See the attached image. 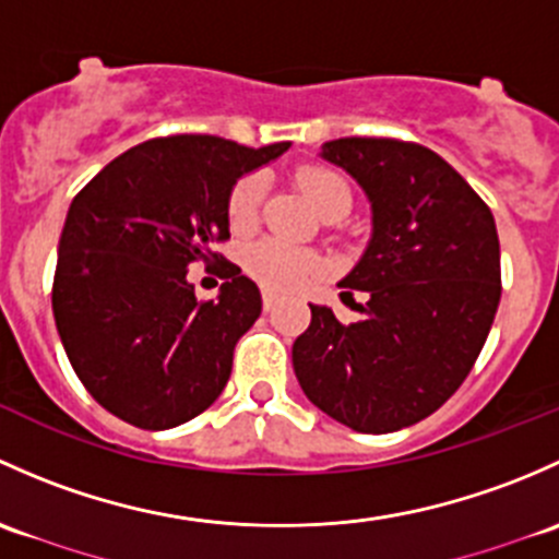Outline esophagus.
Wrapping results in <instances>:
<instances>
[{
  "instance_id": "esophagus-1",
  "label": "esophagus",
  "mask_w": 559,
  "mask_h": 559,
  "mask_svg": "<svg viewBox=\"0 0 559 559\" xmlns=\"http://www.w3.org/2000/svg\"><path fill=\"white\" fill-rule=\"evenodd\" d=\"M274 307H277V296H274L272 290H263V309H266V312H272Z\"/></svg>"
}]
</instances>
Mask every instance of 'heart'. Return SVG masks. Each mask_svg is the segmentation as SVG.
<instances>
[{"instance_id": "heart-1", "label": "heart", "mask_w": 559, "mask_h": 559, "mask_svg": "<svg viewBox=\"0 0 559 559\" xmlns=\"http://www.w3.org/2000/svg\"><path fill=\"white\" fill-rule=\"evenodd\" d=\"M298 186L325 215L333 206H349V188L342 175L320 166L298 171ZM263 201V180L258 175L241 177L228 195V223L234 231H247L258 221ZM245 269L252 280L274 293H290L312 282L322 272L318 252L287 245L282 239H261L245 250Z\"/></svg>"}]
</instances>
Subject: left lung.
I'll use <instances>...</instances> for the list:
<instances>
[{"label":"left lung","instance_id":"8db88e82","mask_svg":"<svg viewBox=\"0 0 559 559\" xmlns=\"http://www.w3.org/2000/svg\"><path fill=\"white\" fill-rule=\"evenodd\" d=\"M320 155L371 201V239L338 282L368 301L349 325L309 304L293 368L328 417L390 433L444 404L485 347L500 301L495 217L441 155L414 142L344 136Z\"/></svg>","mask_w":559,"mask_h":559}]
</instances>
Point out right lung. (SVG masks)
I'll use <instances>...</instances> for the list:
<instances>
[{
    "label": "right lung",
    "instance_id": "add662e5",
    "mask_svg": "<svg viewBox=\"0 0 559 559\" xmlns=\"http://www.w3.org/2000/svg\"><path fill=\"white\" fill-rule=\"evenodd\" d=\"M290 147L177 134L131 147L72 199L59 239L53 318L80 382L145 430L188 423L231 377L261 290L226 261L221 296L195 301L188 266L223 261L228 195Z\"/></svg>",
    "mask_w": 559,
    "mask_h": 559
}]
</instances>
